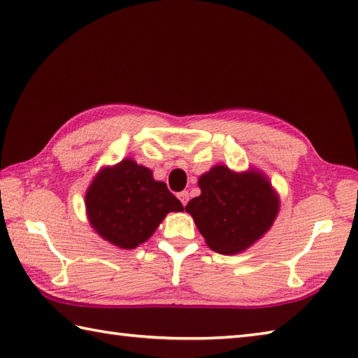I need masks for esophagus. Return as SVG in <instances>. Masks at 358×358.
<instances>
[{
    "mask_svg": "<svg viewBox=\"0 0 358 358\" xmlns=\"http://www.w3.org/2000/svg\"><path fill=\"white\" fill-rule=\"evenodd\" d=\"M178 199H180V201H181V204H183V206H186L187 201H189V192H187V191L180 192V194H178Z\"/></svg>",
    "mask_w": 358,
    "mask_h": 358,
    "instance_id": "esophagus-1",
    "label": "esophagus"
}]
</instances>
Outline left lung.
<instances>
[{
    "label": "left lung",
    "mask_w": 358,
    "mask_h": 358,
    "mask_svg": "<svg viewBox=\"0 0 358 358\" xmlns=\"http://www.w3.org/2000/svg\"><path fill=\"white\" fill-rule=\"evenodd\" d=\"M201 194L186 204L206 245L218 254L246 250L271 229L280 196L266 175L249 167L235 172L217 164L199 178Z\"/></svg>",
    "instance_id": "obj_1"
}]
</instances>
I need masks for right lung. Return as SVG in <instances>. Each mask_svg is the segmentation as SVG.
<instances>
[{
    "instance_id": "add662e5",
    "label": "right lung",
    "mask_w": 358,
    "mask_h": 358,
    "mask_svg": "<svg viewBox=\"0 0 358 358\" xmlns=\"http://www.w3.org/2000/svg\"><path fill=\"white\" fill-rule=\"evenodd\" d=\"M85 196L90 226L120 249L140 246L169 212L183 210L166 183L157 181L149 167L132 158L98 171Z\"/></svg>"
}]
</instances>
